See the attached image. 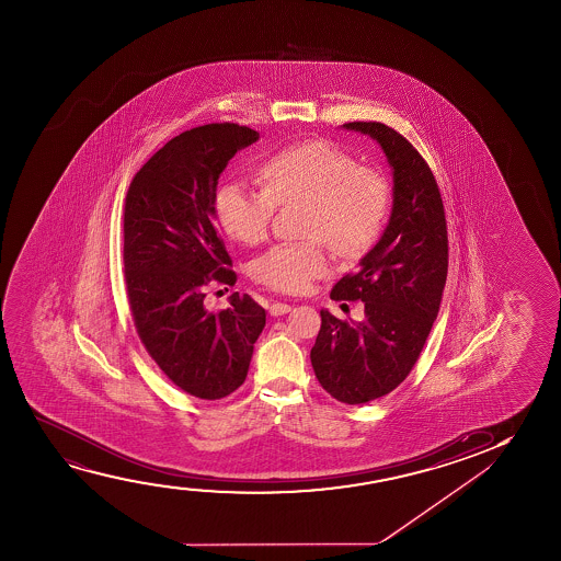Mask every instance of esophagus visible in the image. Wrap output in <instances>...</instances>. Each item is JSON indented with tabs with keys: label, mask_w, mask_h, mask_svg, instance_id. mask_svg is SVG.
<instances>
[{
	"label": "esophagus",
	"mask_w": 561,
	"mask_h": 561,
	"mask_svg": "<svg viewBox=\"0 0 561 561\" xmlns=\"http://www.w3.org/2000/svg\"><path fill=\"white\" fill-rule=\"evenodd\" d=\"M289 310H291V305H287V302H274L268 307L270 316L287 314Z\"/></svg>",
	"instance_id": "esophagus-1"
}]
</instances>
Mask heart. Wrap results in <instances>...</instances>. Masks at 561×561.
I'll list each match as a JSON object with an SVG mask.
<instances>
[{
	"label": "heart",
	"instance_id": "heart-1",
	"mask_svg": "<svg viewBox=\"0 0 561 561\" xmlns=\"http://www.w3.org/2000/svg\"><path fill=\"white\" fill-rule=\"evenodd\" d=\"M262 190L224 182L215 197L216 220L243 245L268 238L274 207L305 205L300 233L307 241L279 243L261 254L251 276L274 291H307L330 270L323 241L343 259L376 241L391 201L381 172L360 167L330 141H307L270 154L259 167Z\"/></svg>",
	"mask_w": 561,
	"mask_h": 561
}]
</instances>
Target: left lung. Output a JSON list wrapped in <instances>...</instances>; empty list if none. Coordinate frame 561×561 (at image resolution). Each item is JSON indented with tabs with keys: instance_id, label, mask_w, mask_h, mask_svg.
Here are the masks:
<instances>
[{
	"instance_id": "1",
	"label": "left lung",
	"mask_w": 561,
	"mask_h": 561,
	"mask_svg": "<svg viewBox=\"0 0 561 561\" xmlns=\"http://www.w3.org/2000/svg\"><path fill=\"white\" fill-rule=\"evenodd\" d=\"M383 149L392 172V210L383 236L341 277L333 300H362V322L322 310L310 351L316 377L333 399L364 404L397 389L414 368L445 291L448 236L437 182L422 154L381 123H346Z\"/></svg>"
}]
</instances>
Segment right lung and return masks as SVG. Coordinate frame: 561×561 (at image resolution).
<instances>
[{
  "label": "right lung",
  "instance_id": "1",
  "mask_svg": "<svg viewBox=\"0 0 561 561\" xmlns=\"http://www.w3.org/2000/svg\"><path fill=\"white\" fill-rule=\"evenodd\" d=\"M259 131L213 123L170 139L131 180L124 205V277L139 339L182 391L228 397L245 381L264 308L233 293L210 312L205 287L236 284L213 220L218 178Z\"/></svg>",
  "mask_w": 561,
  "mask_h": 561
}]
</instances>
